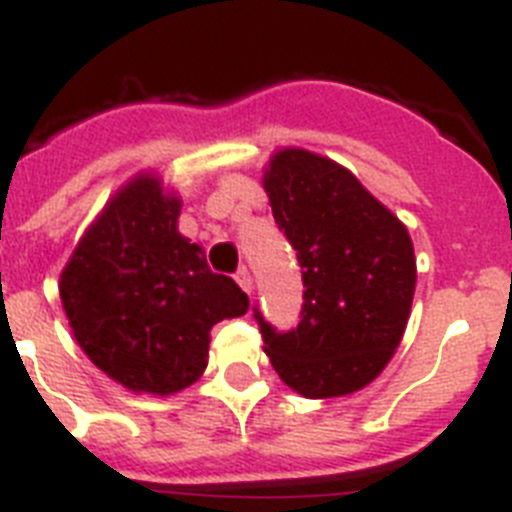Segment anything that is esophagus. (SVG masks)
Returning a JSON list of instances; mask_svg holds the SVG:
<instances>
[{
	"label": "esophagus",
	"mask_w": 512,
	"mask_h": 512,
	"mask_svg": "<svg viewBox=\"0 0 512 512\" xmlns=\"http://www.w3.org/2000/svg\"><path fill=\"white\" fill-rule=\"evenodd\" d=\"M235 282L241 284V289H243V292H248V295H251V289H253V279H251V271H248L246 266H241V269H238V274H235Z\"/></svg>",
	"instance_id": "obj_1"
}]
</instances>
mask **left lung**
Wrapping results in <instances>:
<instances>
[{
    "label": "left lung",
    "instance_id": "left-lung-1",
    "mask_svg": "<svg viewBox=\"0 0 512 512\" xmlns=\"http://www.w3.org/2000/svg\"><path fill=\"white\" fill-rule=\"evenodd\" d=\"M264 189L305 284L300 323L287 333L253 307L266 356L302 397L351 395L379 377L408 325V228L351 171L302 148L274 153Z\"/></svg>",
    "mask_w": 512,
    "mask_h": 512
}]
</instances>
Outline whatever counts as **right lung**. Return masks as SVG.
<instances>
[{
    "label": "right lung",
    "instance_id": "1",
    "mask_svg": "<svg viewBox=\"0 0 512 512\" xmlns=\"http://www.w3.org/2000/svg\"><path fill=\"white\" fill-rule=\"evenodd\" d=\"M179 210L156 176H135L89 225L58 284L92 364L161 397L197 382L212 325L248 310L246 292L210 271L202 246L176 230Z\"/></svg>",
    "mask_w": 512,
    "mask_h": 512
}]
</instances>
